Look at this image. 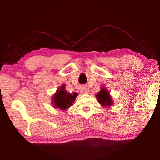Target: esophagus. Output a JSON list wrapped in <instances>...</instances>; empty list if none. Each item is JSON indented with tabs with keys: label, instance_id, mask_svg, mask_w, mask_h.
<instances>
[{
	"label": "esophagus",
	"instance_id": "1",
	"mask_svg": "<svg viewBox=\"0 0 160 160\" xmlns=\"http://www.w3.org/2000/svg\"><path fill=\"white\" fill-rule=\"evenodd\" d=\"M80 92H81V93H82V94H88L89 92V89L87 88V87L83 86V87H82V88H81Z\"/></svg>",
	"mask_w": 160,
	"mask_h": 160
}]
</instances>
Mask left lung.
Masks as SVG:
<instances>
[{
  "instance_id": "left-lung-1",
  "label": "left lung",
  "mask_w": 160,
  "mask_h": 160,
  "mask_svg": "<svg viewBox=\"0 0 160 160\" xmlns=\"http://www.w3.org/2000/svg\"><path fill=\"white\" fill-rule=\"evenodd\" d=\"M96 97L102 107L109 108L113 104L112 97L105 87H102L100 91L96 94Z\"/></svg>"
}]
</instances>
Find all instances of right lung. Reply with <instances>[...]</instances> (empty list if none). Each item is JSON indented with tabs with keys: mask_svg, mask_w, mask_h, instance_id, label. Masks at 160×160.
<instances>
[{
	"mask_svg": "<svg viewBox=\"0 0 160 160\" xmlns=\"http://www.w3.org/2000/svg\"><path fill=\"white\" fill-rule=\"evenodd\" d=\"M66 86L62 85L57 89L56 92L52 96V104L53 107L58 109L65 111L72 106L78 93L73 92L70 94L65 90Z\"/></svg>",
	"mask_w": 160,
	"mask_h": 160,
	"instance_id": "1",
	"label": "right lung"
}]
</instances>
